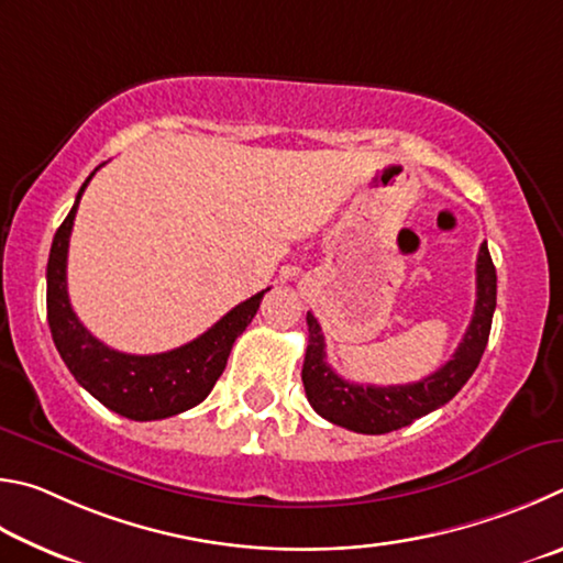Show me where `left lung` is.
<instances>
[{
  "mask_svg": "<svg viewBox=\"0 0 563 563\" xmlns=\"http://www.w3.org/2000/svg\"><path fill=\"white\" fill-rule=\"evenodd\" d=\"M497 307V272L492 264L487 242H482L477 254V301L475 313L465 331V339L445 366L432 376L408 386H358L343 380L327 363V343L319 321L307 313L309 343L303 356L301 380L311 408L333 426H341L363 435H383V432L410 426L428 412L445 406L457 396L479 366L487 349L492 317Z\"/></svg>",
  "mask_w": 563,
  "mask_h": 563,
  "instance_id": "left-lung-1",
  "label": "left lung"
}]
</instances>
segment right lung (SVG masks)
Masks as SVG:
<instances>
[{"label":"right lung","instance_id":"right-lung-1","mask_svg":"<svg viewBox=\"0 0 563 563\" xmlns=\"http://www.w3.org/2000/svg\"><path fill=\"white\" fill-rule=\"evenodd\" d=\"M91 177L93 173L78 190L71 212L66 214L54 234L52 254H48L46 317L52 339L78 386L91 393L108 410L131 420H163L177 416L210 396L217 378L222 376L236 336L250 327L262 297L269 289L236 303L212 329H207L202 336L180 349L153 353V356H133V353L108 349L78 321L66 289L68 236L74 230L78 200Z\"/></svg>","mask_w":563,"mask_h":563}]
</instances>
